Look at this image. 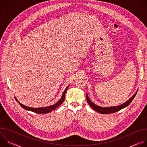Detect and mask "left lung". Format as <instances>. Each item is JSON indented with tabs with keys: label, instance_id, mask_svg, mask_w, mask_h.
I'll return each instance as SVG.
<instances>
[{
	"label": "left lung",
	"instance_id": "1",
	"mask_svg": "<svg viewBox=\"0 0 147 147\" xmlns=\"http://www.w3.org/2000/svg\"><path fill=\"white\" fill-rule=\"evenodd\" d=\"M137 92H136L135 93V94L130 99H129L127 102H125V103L121 105L117 106V107H108V108H103V107H98V106L96 105L95 104H94L93 102H92L91 101V100L88 98L87 94L86 95V98H87V100L88 102V103L89 104V105L92 109H94L95 111H96V112H98L101 114H108V113H115V112L119 111L120 110L125 108L126 107H127L132 102V100L136 96Z\"/></svg>",
	"mask_w": 147,
	"mask_h": 147
}]
</instances>
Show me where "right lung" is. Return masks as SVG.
<instances>
[{"instance_id": "add662e5", "label": "right lung", "mask_w": 147, "mask_h": 147, "mask_svg": "<svg viewBox=\"0 0 147 147\" xmlns=\"http://www.w3.org/2000/svg\"><path fill=\"white\" fill-rule=\"evenodd\" d=\"M69 86H67L66 88V90H65L63 94L62 95V96L61 98H60V99L55 104L53 105L52 106H50V107H43V108H30V107H28L27 106H25L24 105L20 103L18 100L16 99V98H15L16 100H17V102H18L20 104V105L23 108H24V109H26V110H28V111H31V112H35V113H39V114H44V113H49L51 112H52V111L56 109L57 107H59L60 105L63 102L64 100H65V94L66 92V91L68 88Z\"/></svg>"}]
</instances>
